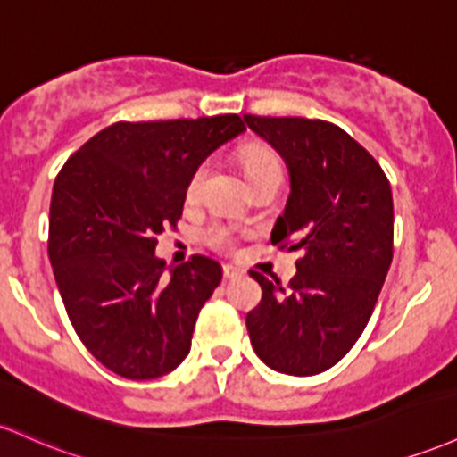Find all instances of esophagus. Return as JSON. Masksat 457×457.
<instances>
[{
  "label": "esophagus",
  "mask_w": 457,
  "mask_h": 457,
  "mask_svg": "<svg viewBox=\"0 0 457 457\" xmlns=\"http://www.w3.org/2000/svg\"><path fill=\"white\" fill-rule=\"evenodd\" d=\"M223 278L225 279H237V278H240V269L232 267V264H225V267H223Z\"/></svg>",
  "instance_id": "obj_1"
}]
</instances>
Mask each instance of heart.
I'll use <instances>...</instances> for the list:
<instances>
[{
    "label": "heart",
    "instance_id": "heart-1",
    "mask_svg": "<svg viewBox=\"0 0 457 457\" xmlns=\"http://www.w3.org/2000/svg\"><path fill=\"white\" fill-rule=\"evenodd\" d=\"M240 160H243V169H245V175L249 178V182L258 178V175L273 171V169H279L278 158H275L273 152H269L267 147H262V145H247V147H243V152H240ZM202 178H204V167H199L188 182V188H187L188 197L197 195ZM208 238L210 243L217 245V247H228L229 245V232L223 228L210 229Z\"/></svg>",
    "mask_w": 457,
    "mask_h": 457
}]
</instances>
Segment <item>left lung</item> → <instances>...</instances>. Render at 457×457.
Listing matches in <instances>:
<instances>
[{"instance_id": "8db88e82", "label": "left lung", "mask_w": 457, "mask_h": 457, "mask_svg": "<svg viewBox=\"0 0 457 457\" xmlns=\"http://www.w3.org/2000/svg\"><path fill=\"white\" fill-rule=\"evenodd\" d=\"M245 123L288 169L290 193L270 240L303 252L288 288L252 273L262 302L247 314V332L267 367L308 378L334 367L367 328L393 262V190L338 125L252 114Z\"/></svg>"}]
</instances>
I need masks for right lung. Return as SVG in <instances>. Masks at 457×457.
Segmentation results:
<instances>
[{
  "mask_svg": "<svg viewBox=\"0 0 457 457\" xmlns=\"http://www.w3.org/2000/svg\"><path fill=\"white\" fill-rule=\"evenodd\" d=\"M243 132L237 114L114 123L58 173L49 262L73 329L112 373L154 379L188 355L195 320L223 269L195 255L164 275L155 237L182 217L204 160Z\"/></svg>",
  "mask_w": 457,
  "mask_h": 457,
  "instance_id": "obj_1",
  "label": "right lung"
}]
</instances>
